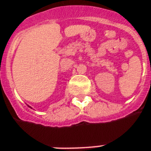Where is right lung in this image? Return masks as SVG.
Wrapping results in <instances>:
<instances>
[{
  "instance_id": "right-lung-1",
  "label": "right lung",
  "mask_w": 151,
  "mask_h": 151,
  "mask_svg": "<svg viewBox=\"0 0 151 151\" xmlns=\"http://www.w3.org/2000/svg\"><path fill=\"white\" fill-rule=\"evenodd\" d=\"M29 107H30V108H31V106H29Z\"/></svg>"
}]
</instances>
